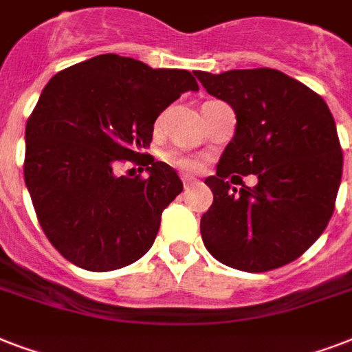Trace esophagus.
<instances>
[{"mask_svg": "<svg viewBox=\"0 0 352 352\" xmlns=\"http://www.w3.org/2000/svg\"><path fill=\"white\" fill-rule=\"evenodd\" d=\"M182 182H184V188H192L193 184H195V182H197V179H195V177H192V175H182Z\"/></svg>", "mask_w": 352, "mask_h": 352, "instance_id": "34e87169", "label": "esophagus"}]
</instances>
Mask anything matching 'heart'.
Segmentation results:
<instances>
[{"label":"heart","mask_w":352,"mask_h":352,"mask_svg":"<svg viewBox=\"0 0 352 352\" xmlns=\"http://www.w3.org/2000/svg\"><path fill=\"white\" fill-rule=\"evenodd\" d=\"M166 160L171 162L173 166H179V168H186V170H193V168H197V160L188 159V157H182V155L175 153V151H170V153H166Z\"/></svg>","instance_id":"b5f03b06"}]
</instances>
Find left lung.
<instances>
[{"label": "left lung", "mask_w": 352, "mask_h": 352, "mask_svg": "<svg viewBox=\"0 0 352 352\" xmlns=\"http://www.w3.org/2000/svg\"><path fill=\"white\" fill-rule=\"evenodd\" d=\"M195 76L237 118L217 173L204 181L214 192L201 217L204 246L245 272L283 267L323 234L334 212L344 155L329 106L276 69ZM241 175H256V186L246 187Z\"/></svg>", "instance_id": "8db88e82"}]
</instances>
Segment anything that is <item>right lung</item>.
Wrapping results in <instances>:
<instances>
[{
  "instance_id": "obj_1",
  "label": "right lung",
  "mask_w": 352,
  "mask_h": 352,
  "mask_svg": "<svg viewBox=\"0 0 352 352\" xmlns=\"http://www.w3.org/2000/svg\"><path fill=\"white\" fill-rule=\"evenodd\" d=\"M190 71L100 54L54 74L25 127V184L47 239L91 272L131 265L151 248L162 210L182 192L177 171L142 153ZM122 162L148 177L118 176Z\"/></svg>"
}]
</instances>
